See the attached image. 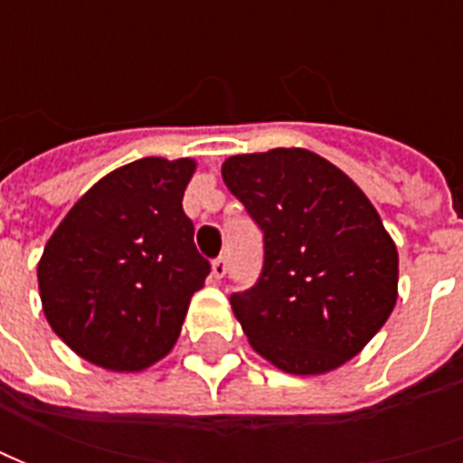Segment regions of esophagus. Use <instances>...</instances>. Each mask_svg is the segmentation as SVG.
<instances>
[{
  "mask_svg": "<svg viewBox=\"0 0 463 463\" xmlns=\"http://www.w3.org/2000/svg\"><path fill=\"white\" fill-rule=\"evenodd\" d=\"M226 270H229V260H226V255H219V258L211 262V273H213L216 280L226 276Z\"/></svg>",
  "mask_w": 463,
  "mask_h": 463,
  "instance_id": "obj_1",
  "label": "esophagus"
}]
</instances>
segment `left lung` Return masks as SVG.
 <instances>
[{
  "label": "left lung",
  "instance_id": "obj_1",
  "mask_svg": "<svg viewBox=\"0 0 463 463\" xmlns=\"http://www.w3.org/2000/svg\"><path fill=\"white\" fill-rule=\"evenodd\" d=\"M222 177L262 232V270L232 294L250 345L286 373L358 355L397 304L400 258L376 208L307 149L240 154Z\"/></svg>",
  "mask_w": 463,
  "mask_h": 463
}]
</instances>
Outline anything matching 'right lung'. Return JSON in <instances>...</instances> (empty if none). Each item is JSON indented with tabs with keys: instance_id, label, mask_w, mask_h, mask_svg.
Listing matches in <instances>:
<instances>
[{
	"instance_id": "1",
	"label": "right lung",
	"mask_w": 463,
	"mask_h": 463,
	"mask_svg": "<svg viewBox=\"0 0 463 463\" xmlns=\"http://www.w3.org/2000/svg\"><path fill=\"white\" fill-rule=\"evenodd\" d=\"M193 172V159H136L90 187L45 244V319L84 361L141 371L180 337L211 273L183 211Z\"/></svg>"
}]
</instances>
